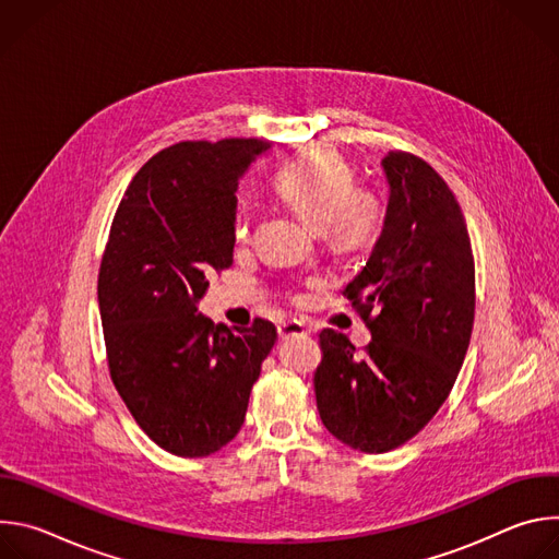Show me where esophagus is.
Instances as JSON below:
<instances>
[{
  "instance_id": "esophagus-1",
  "label": "esophagus",
  "mask_w": 559,
  "mask_h": 559,
  "mask_svg": "<svg viewBox=\"0 0 559 559\" xmlns=\"http://www.w3.org/2000/svg\"><path fill=\"white\" fill-rule=\"evenodd\" d=\"M307 334H309V332L305 330V325H300V323H296V321H289V323L278 325V336H281L283 341L302 338V336H307Z\"/></svg>"
}]
</instances>
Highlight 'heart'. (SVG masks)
I'll use <instances>...</instances> for the list:
<instances>
[{
    "label": "heart",
    "instance_id": "1",
    "mask_svg": "<svg viewBox=\"0 0 559 559\" xmlns=\"http://www.w3.org/2000/svg\"><path fill=\"white\" fill-rule=\"evenodd\" d=\"M274 186L336 254L365 248L380 227L378 197L356 188L352 166L334 150H311L292 158L278 170ZM250 229L252 216L243 205L234 218V241L248 243Z\"/></svg>",
    "mask_w": 559,
    "mask_h": 559
}]
</instances>
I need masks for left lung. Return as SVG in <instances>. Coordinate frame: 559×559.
I'll use <instances>...</instances> for the list:
<instances>
[{
	"mask_svg": "<svg viewBox=\"0 0 559 559\" xmlns=\"http://www.w3.org/2000/svg\"><path fill=\"white\" fill-rule=\"evenodd\" d=\"M380 166L389 186L382 231L345 287L371 343L360 356L345 334L323 330L313 373L323 425L365 453L405 444L436 416L475 313L471 238L453 192L409 152H389Z\"/></svg>",
	"mask_w": 559,
	"mask_h": 559,
	"instance_id": "left-lung-1",
	"label": "left lung"
}]
</instances>
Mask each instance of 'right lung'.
<instances>
[{"label":"right lung","mask_w":559,"mask_h":559,"mask_svg":"<svg viewBox=\"0 0 559 559\" xmlns=\"http://www.w3.org/2000/svg\"><path fill=\"white\" fill-rule=\"evenodd\" d=\"M270 141H183L128 186L102 259L99 313L110 378L158 447L203 457L241 431L276 328L214 325L199 311L212 270L234 259L238 181Z\"/></svg>","instance_id":"add662e5"}]
</instances>
